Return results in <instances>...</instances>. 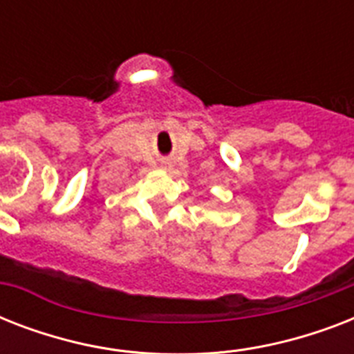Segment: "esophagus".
I'll return each instance as SVG.
<instances>
[{"mask_svg": "<svg viewBox=\"0 0 354 354\" xmlns=\"http://www.w3.org/2000/svg\"><path fill=\"white\" fill-rule=\"evenodd\" d=\"M161 167H163V169H171L172 163L171 161H161Z\"/></svg>", "mask_w": 354, "mask_h": 354, "instance_id": "1", "label": "esophagus"}]
</instances>
